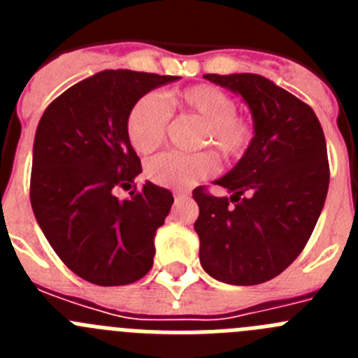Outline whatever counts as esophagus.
<instances>
[{
    "mask_svg": "<svg viewBox=\"0 0 358 358\" xmlns=\"http://www.w3.org/2000/svg\"><path fill=\"white\" fill-rule=\"evenodd\" d=\"M189 194L188 192H182V189H177L176 192V201H181V199H188Z\"/></svg>",
    "mask_w": 358,
    "mask_h": 358,
    "instance_id": "1",
    "label": "esophagus"
}]
</instances>
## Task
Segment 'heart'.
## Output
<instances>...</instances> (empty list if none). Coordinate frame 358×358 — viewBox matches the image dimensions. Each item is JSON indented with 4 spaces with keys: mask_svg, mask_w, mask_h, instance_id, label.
I'll list each match as a JSON object with an SVG mask.
<instances>
[{
    "mask_svg": "<svg viewBox=\"0 0 358 358\" xmlns=\"http://www.w3.org/2000/svg\"><path fill=\"white\" fill-rule=\"evenodd\" d=\"M172 109L195 115L206 123L201 145H213L224 157L242 156L255 136L251 120L236 113L235 98L211 84H195L169 94ZM170 122V109L157 94L141 96L129 110L125 131L136 152L150 154L163 145ZM217 161L208 152L179 154L164 152L152 157L145 173L152 182L166 188H189L215 173Z\"/></svg>",
    "mask_w": 358,
    "mask_h": 358,
    "instance_id": "b5f03b06",
    "label": "heart"
}]
</instances>
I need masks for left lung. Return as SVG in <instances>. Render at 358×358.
I'll list each match as a JSON object with an SVG mask.
<instances>
[{"label": "left lung", "instance_id": "1", "mask_svg": "<svg viewBox=\"0 0 358 358\" xmlns=\"http://www.w3.org/2000/svg\"><path fill=\"white\" fill-rule=\"evenodd\" d=\"M204 78L245 100L255 138L235 169L215 181L231 197L194 189L199 258L215 280L258 285L301 255L317 224L330 182L324 132L308 103L262 75Z\"/></svg>", "mask_w": 358, "mask_h": 358}]
</instances>
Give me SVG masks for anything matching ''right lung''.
Here are the masks:
<instances>
[{
  "label": "right lung",
  "mask_w": 358,
  "mask_h": 358,
  "mask_svg": "<svg viewBox=\"0 0 358 358\" xmlns=\"http://www.w3.org/2000/svg\"><path fill=\"white\" fill-rule=\"evenodd\" d=\"M177 78L106 69L57 96L37 125L31 210L66 267L94 285H129L154 264V236L173 195L152 182L123 201L115 192L141 172L125 131L129 110Z\"/></svg>",
  "instance_id": "right-lung-1"
}]
</instances>
